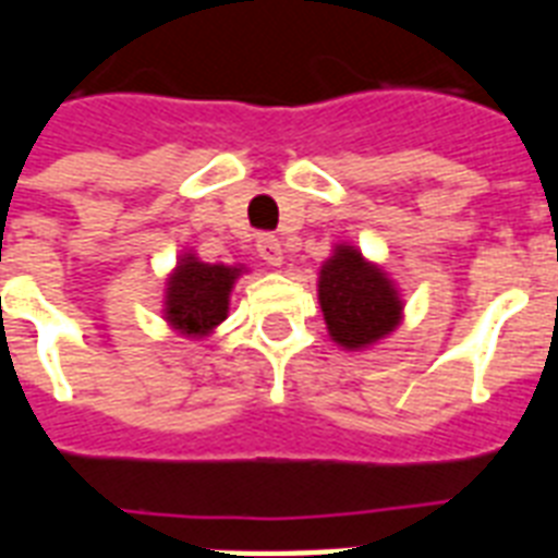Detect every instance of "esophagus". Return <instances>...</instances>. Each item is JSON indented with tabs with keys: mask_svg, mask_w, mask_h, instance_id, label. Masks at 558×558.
<instances>
[{
	"mask_svg": "<svg viewBox=\"0 0 558 558\" xmlns=\"http://www.w3.org/2000/svg\"><path fill=\"white\" fill-rule=\"evenodd\" d=\"M257 254H260V260H266L269 266H280V263H283V245H280L278 236H257Z\"/></svg>",
	"mask_w": 558,
	"mask_h": 558,
	"instance_id": "obj_1",
	"label": "esophagus"
}]
</instances>
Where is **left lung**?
Wrapping results in <instances>:
<instances>
[{
  "label": "left lung",
  "instance_id": "8db88e82",
  "mask_svg": "<svg viewBox=\"0 0 558 558\" xmlns=\"http://www.w3.org/2000/svg\"><path fill=\"white\" fill-rule=\"evenodd\" d=\"M318 304L330 339L344 350H367L402 322V298L388 271L356 245L339 243L318 271Z\"/></svg>",
  "mask_w": 558,
  "mask_h": 558
}]
</instances>
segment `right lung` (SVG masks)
Returning <instances> with one entry per match:
<instances>
[{
  "instance_id": "add662e5",
  "label": "right lung",
  "mask_w": 558,
  "mask_h": 558,
  "mask_svg": "<svg viewBox=\"0 0 558 558\" xmlns=\"http://www.w3.org/2000/svg\"><path fill=\"white\" fill-rule=\"evenodd\" d=\"M245 266L202 263L193 252L177 260L165 283V322L187 339H205L228 318V301Z\"/></svg>"
}]
</instances>
